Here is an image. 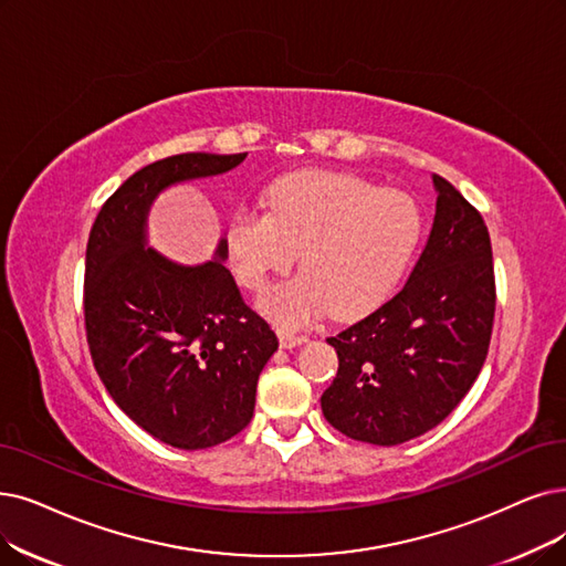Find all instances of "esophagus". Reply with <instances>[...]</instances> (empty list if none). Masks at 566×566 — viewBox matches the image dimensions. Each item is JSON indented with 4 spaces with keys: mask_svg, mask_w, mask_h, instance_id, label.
Segmentation results:
<instances>
[{
    "mask_svg": "<svg viewBox=\"0 0 566 566\" xmlns=\"http://www.w3.org/2000/svg\"><path fill=\"white\" fill-rule=\"evenodd\" d=\"M306 342V336L302 334H295L290 329H279V344L281 348H295V346H302Z\"/></svg>",
    "mask_w": 566,
    "mask_h": 566,
    "instance_id": "esophagus-1",
    "label": "esophagus"
}]
</instances>
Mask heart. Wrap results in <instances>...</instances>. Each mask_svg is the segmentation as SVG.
Listing matches in <instances>:
<instances>
[{
	"label": "heart",
	"instance_id": "1",
	"mask_svg": "<svg viewBox=\"0 0 566 566\" xmlns=\"http://www.w3.org/2000/svg\"><path fill=\"white\" fill-rule=\"evenodd\" d=\"M422 230V209L409 192L353 174L300 171L266 190V211H237L224 243L237 281L255 292L300 253L304 274L269 290L260 311L281 325H304L327 308L355 318L386 302Z\"/></svg>",
	"mask_w": 566,
	"mask_h": 566
}]
</instances>
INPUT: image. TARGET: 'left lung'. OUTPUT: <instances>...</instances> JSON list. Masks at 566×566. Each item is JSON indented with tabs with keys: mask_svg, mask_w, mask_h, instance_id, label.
<instances>
[{
	"mask_svg": "<svg viewBox=\"0 0 566 566\" xmlns=\"http://www.w3.org/2000/svg\"><path fill=\"white\" fill-rule=\"evenodd\" d=\"M437 213L406 285L329 336L338 371L321 406L338 432L397 446L437 427L471 390L490 346L494 269L481 213L432 176Z\"/></svg>",
	"mask_w": 566,
	"mask_h": 566,
	"instance_id": "left-lung-1",
	"label": "left lung"
}]
</instances>
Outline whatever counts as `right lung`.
Here are the masks:
<instances>
[{"label": "right lung", "instance_id": "right-lung-1", "mask_svg": "<svg viewBox=\"0 0 566 566\" xmlns=\"http://www.w3.org/2000/svg\"><path fill=\"white\" fill-rule=\"evenodd\" d=\"M248 153L153 163L102 207L85 253V329L118 409L157 441L201 450L251 422L258 378L279 338L241 302L220 237L211 260L180 264L148 243L155 199L237 169Z\"/></svg>", "mask_w": 566, "mask_h": 566}]
</instances>
